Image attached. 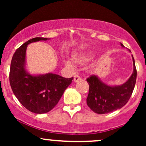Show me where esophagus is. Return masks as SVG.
<instances>
[{
  "instance_id": "obj_1",
  "label": "esophagus",
  "mask_w": 146,
  "mask_h": 146,
  "mask_svg": "<svg viewBox=\"0 0 146 146\" xmlns=\"http://www.w3.org/2000/svg\"><path fill=\"white\" fill-rule=\"evenodd\" d=\"M73 80H74L75 82H78L80 81L81 80V78H80V76L78 75H75L74 76V79H73Z\"/></svg>"
}]
</instances>
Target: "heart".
I'll use <instances>...</instances> for the list:
<instances>
[{
  "label": "heart",
  "instance_id": "obj_1",
  "mask_svg": "<svg viewBox=\"0 0 146 146\" xmlns=\"http://www.w3.org/2000/svg\"><path fill=\"white\" fill-rule=\"evenodd\" d=\"M93 55H94V51H90L85 53H82V54L75 55V56H73L72 60H73V62L75 64L82 65L90 61L92 59V58H93ZM65 64H66V66H68V67H72L73 66L71 62L68 61V60H66L65 62Z\"/></svg>",
  "mask_w": 146,
  "mask_h": 146
}]
</instances>
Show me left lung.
<instances>
[{
    "label": "left lung",
    "mask_w": 146,
    "mask_h": 146,
    "mask_svg": "<svg viewBox=\"0 0 146 146\" xmlns=\"http://www.w3.org/2000/svg\"><path fill=\"white\" fill-rule=\"evenodd\" d=\"M122 47H124L121 43ZM133 62V72L124 84L118 86H109L99 78L97 75H91L87 78L89 85V92L86 99L88 106L98 114H106L122 108L131 97L137 79V70L135 59Z\"/></svg>",
    "instance_id": "obj_1"
}]
</instances>
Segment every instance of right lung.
<instances>
[{
  "instance_id": "1",
  "label": "right lung",
  "mask_w": 146,
  "mask_h": 146,
  "mask_svg": "<svg viewBox=\"0 0 146 146\" xmlns=\"http://www.w3.org/2000/svg\"><path fill=\"white\" fill-rule=\"evenodd\" d=\"M47 40L49 38L38 37L25 42L14 53L10 66L9 82L13 93L23 106L36 114L46 113L53 109L73 80L52 73L31 75L27 71V45Z\"/></svg>"
}]
</instances>
